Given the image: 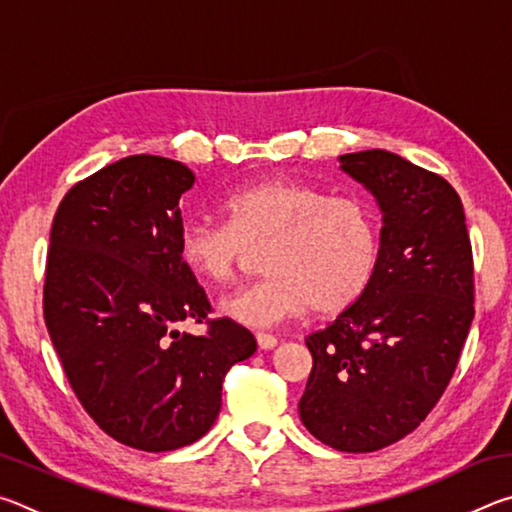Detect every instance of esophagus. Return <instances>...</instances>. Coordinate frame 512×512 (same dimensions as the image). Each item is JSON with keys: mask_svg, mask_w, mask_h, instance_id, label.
I'll use <instances>...</instances> for the list:
<instances>
[{"mask_svg": "<svg viewBox=\"0 0 512 512\" xmlns=\"http://www.w3.org/2000/svg\"><path fill=\"white\" fill-rule=\"evenodd\" d=\"M255 339H257V345H259V348H262V350H273V348H277V343H280V341L275 339V336L264 334V332H259V334L255 336Z\"/></svg>", "mask_w": 512, "mask_h": 512, "instance_id": "1", "label": "esophagus"}]
</instances>
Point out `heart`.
I'll use <instances>...</instances> for the list:
<instances>
[{
	"mask_svg": "<svg viewBox=\"0 0 512 512\" xmlns=\"http://www.w3.org/2000/svg\"><path fill=\"white\" fill-rule=\"evenodd\" d=\"M228 221L201 216L180 228L178 255L196 277L232 280L248 246H266L264 280L219 302V314L250 329H273L314 307H350L375 273L379 221L359 196H327L293 178L239 187L223 203Z\"/></svg>",
	"mask_w": 512,
	"mask_h": 512,
	"instance_id": "1",
	"label": "heart"
}]
</instances>
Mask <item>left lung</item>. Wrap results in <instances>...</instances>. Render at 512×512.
<instances>
[{
	"mask_svg": "<svg viewBox=\"0 0 512 512\" xmlns=\"http://www.w3.org/2000/svg\"><path fill=\"white\" fill-rule=\"evenodd\" d=\"M339 164L375 196L379 257L361 296L307 336L314 368L298 411L320 443L363 454L411 433L445 393L474 318V266L445 178L381 149Z\"/></svg>",
	"mask_w": 512,
	"mask_h": 512,
	"instance_id": "left-lung-1",
	"label": "left lung"
}]
</instances>
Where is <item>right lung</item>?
<instances>
[{
  "label": "right lung",
  "instance_id": "add662e5",
  "mask_svg": "<svg viewBox=\"0 0 512 512\" xmlns=\"http://www.w3.org/2000/svg\"><path fill=\"white\" fill-rule=\"evenodd\" d=\"M194 183L183 162L128 155L69 189L51 225V343L92 420L142 452L203 438L219 418L225 372L257 350L230 318L203 336L176 329L210 314L178 255L180 196Z\"/></svg>",
  "mask_w": 512,
  "mask_h": 512
}]
</instances>
